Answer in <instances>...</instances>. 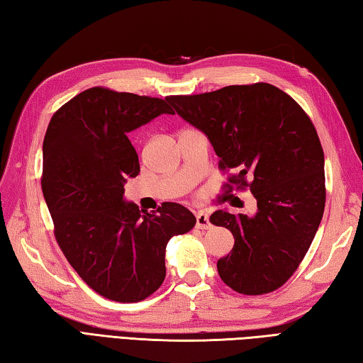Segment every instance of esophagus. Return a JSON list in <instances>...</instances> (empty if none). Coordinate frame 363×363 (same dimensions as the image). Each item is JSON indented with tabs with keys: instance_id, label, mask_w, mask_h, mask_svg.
Masks as SVG:
<instances>
[{
	"instance_id": "obj_1",
	"label": "esophagus",
	"mask_w": 363,
	"mask_h": 363,
	"mask_svg": "<svg viewBox=\"0 0 363 363\" xmlns=\"http://www.w3.org/2000/svg\"><path fill=\"white\" fill-rule=\"evenodd\" d=\"M196 226L199 229H209L211 228V221H209V213L204 211H199L196 213Z\"/></svg>"
}]
</instances>
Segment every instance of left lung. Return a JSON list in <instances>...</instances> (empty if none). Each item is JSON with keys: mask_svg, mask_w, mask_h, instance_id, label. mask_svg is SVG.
Masks as SVG:
<instances>
[{"mask_svg": "<svg viewBox=\"0 0 363 363\" xmlns=\"http://www.w3.org/2000/svg\"><path fill=\"white\" fill-rule=\"evenodd\" d=\"M168 103L207 135L221 172L235 169L225 187H248L257 201L252 217L211 215L235 240L217 262L223 282L242 295L279 289L309 251L325 212V154L309 115L267 82L168 96Z\"/></svg>", "mask_w": 363, "mask_h": 363, "instance_id": "obj_1", "label": "left lung"}]
</instances>
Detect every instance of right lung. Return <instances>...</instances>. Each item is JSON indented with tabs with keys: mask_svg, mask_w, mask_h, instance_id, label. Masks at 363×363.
Here are the masks:
<instances>
[{
	"mask_svg": "<svg viewBox=\"0 0 363 363\" xmlns=\"http://www.w3.org/2000/svg\"><path fill=\"white\" fill-rule=\"evenodd\" d=\"M162 113L168 98L91 87L52 115L43 138L42 191L54 235L82 281L118 303H138L165 279V248L196 218L177 203L156 212L125 201L140 173L130 130Z\"/></svg>",
	"mask_w": 363,
	"mask_h": 363,
	"instance_id": "right-lung-1",
	"label": "right lung"
}]
</instances>
